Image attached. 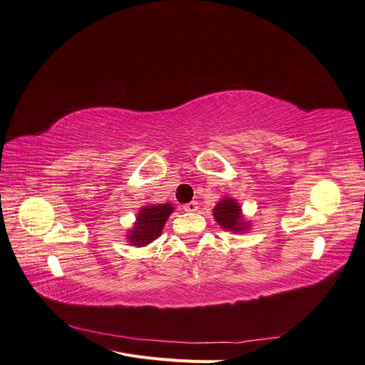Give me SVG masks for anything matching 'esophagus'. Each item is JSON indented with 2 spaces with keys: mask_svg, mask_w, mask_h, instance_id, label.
Returning <instances> with one entry per match:
<instances>
[{
  "mask_svg": "<svg viewBox=\"0 0 365 365\" xmlns=\"http://www.w3.org/2000/svg\"><path fill=\"white\" fill-rule=\"evenodd\" d=\"M182 208L185 210V212H196V210H197V202H196V201H192V202H189V204H185Z\"/></svg>",
  "mask_w": 365,
  "mask_h": 365,
  "instance_id": "esophagus-1",
  "label": "esophagus"
}]
</instances>
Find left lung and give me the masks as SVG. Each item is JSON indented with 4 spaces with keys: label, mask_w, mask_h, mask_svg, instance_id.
I'll list each match as a JSON object with an SVG mask.
<instances>
[{
    "label": "left lung",
    "mask_w": 365,
    "mask_h": 365,
    "mask_svg": "<svg viewBox=\"0 0 365 365\" xmlns=\"http://www.w3.org/2000/svg\"><path fill=\"white\" fill-rule=\"evenodd\" d=\"M213 217L216 222L227 231L233 233H247L251 227V222L242 213V205L231 196H224L215 208Z\"/></svg>",
    "instance_id": "left-lung-1"
}]
</instances>
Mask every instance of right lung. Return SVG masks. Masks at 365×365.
<instances>
[{"label":"right lung","instance_id":"add662e5","mask_svg":"<svg viewBox=\"0 0 365 365\" xmlns=\"http://www.w3.org/2000/svg\"><path fill=\"white\" fill-rule=\"evenodd\" d=\"M173 205L165 204H149L138 210L134 227L128 230L126 239L132 247H146L158 239L163 233L165 220L173 213Z\"/></svg>","mask_w":365,"mask_h":365}]
</instances>
